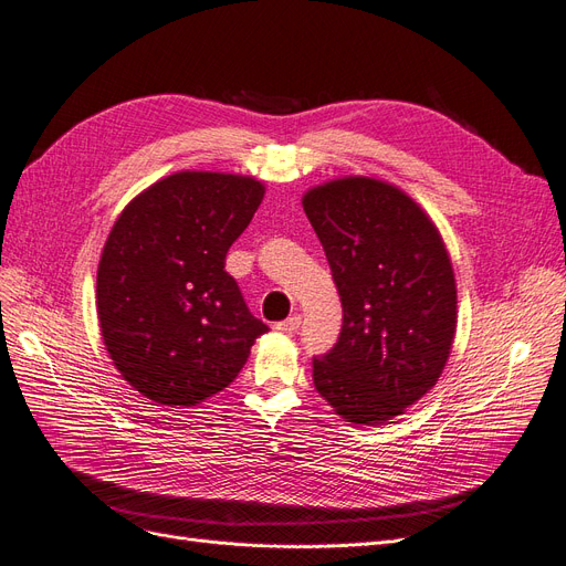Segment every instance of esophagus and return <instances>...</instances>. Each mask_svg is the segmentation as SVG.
<instances>
[{
  "mask_svg": "<svg viewBox=\"0 0 566 566\" xmlns=\"http://www.w3.org/2000/svg\"><path fill=\"white\" fill-rule=\"evenodd\" d=\"M298 326H301V317L294 315V317H289V319L280 322V324L275 326V329L282 332V334H294V332H298Z\"/></svg>",
  "mask_w": 566,
  "mask_h": 566,
  "instance_id": "34e87169",
  "label": "esophagus"
}]
</instances>
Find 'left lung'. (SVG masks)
Segmentation results:
<instances>
[{"label":"left lung","instance_id":"left-lung-1","mask_svg":"<svg viewBox=\"0 0 566 566\" xmlns=\"http://www.w3.org/2000/svg\"><path fill=\"white\" fill-rule=\"evenodd\" d=\"M303 211L343 305L334 348L313 359L317 392L355 426L405 413L440 380L455 334V277L430 216L386 180L310 188Z\"/></svg>","mask_w":566,"mask_h":566}]
</instances>
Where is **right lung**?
Here are the masks:
<instances>
[{
    "label": "right lung",
    "instance_id": "1",
    "mask_svg": "<svg viewBox=\"0 0 566 566\" xmlns=\"http://www.w3.org/2000/svg\"><path fill=\"white\" fill-rule=\"evenodd\" d=\"M263 195L251 176L178 171L119 213L101 253L96 310L107 355L143 397L178 409L205 402L268 332L226 272Z\"/></svg>",
    "mask_w": 566,
    "mask_h": 566
}]
</instances>
